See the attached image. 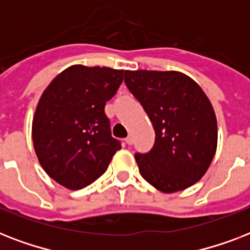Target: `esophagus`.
Instances as JSON below:
<instances>
[{
  "instance_id": "34e87169",
  "label": "esophagus",
  "mask_w": 250,
  "mask_h": 250,
  "mask_svg": "<svg viewBox=\"0 0 250 250\" xmlns=\"http://www.w3.org/2000/svg\"><path fill=\"white\" fill-rule=\"evenodd\" d=\"M125 143L128 145H131L133 143V137L132 136H128V137H125Z\"/></svg>"
}]
</instances>
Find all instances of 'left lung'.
Listing matches in <instances>:
<instances>
[{
  "mask_svg": "<svg viewBox=\"0 0 250 250\" xmlns=\"http://www.w3.org/2000/svg\"><path fill=\"white\" fill-rule=\"evenodd\" d=\"M125 83L144 107L156 132L153 148L136 153L141 176L172 193L205 175L217 150V118L209 98L178 71H125Z\"/></svg>",
  "mask_w": 250,
  "mask_h": 250,
  "instance_id": "8db88e82",
  "label": "left lung"
}]
</instances>
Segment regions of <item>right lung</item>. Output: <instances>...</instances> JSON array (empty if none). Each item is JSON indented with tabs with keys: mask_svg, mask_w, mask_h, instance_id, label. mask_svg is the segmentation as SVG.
I'll return each mask as SVG.
<instances>
[{
	"mask_svg": "<svg viewBox=\"0 0 250 250\" xmlns=\"http://www.w3.org/2000/svg\"><path fill=\"white\" fill-rule=\"evenodd\" d=\"M123 70L74 64L46 86L32 122V140L45 172L68 189L101 176L121 141L111 136L106 102L123 82Z\"/></svg>",
	"mask_w": 250,
	"mask_h": 250,
	"instance_id": "right-lung-1",
	"label": "right lung"
}]
</instances>
